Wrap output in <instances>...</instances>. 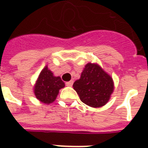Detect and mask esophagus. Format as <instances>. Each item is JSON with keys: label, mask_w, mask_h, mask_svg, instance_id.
Returning a JSON list of instances; mask_svg holds the SVG:
<instances>
[{"label": "esophagus", "mask_w": 148, "mask_h": 148, "mask_svg": "<svg viewBox=\"0 0 148 148\" xmlns=\"http://www.w3.org/2000/svg\"><path fill=\"white\" fill-rule=\"evenodd\" d=\"M73 84V80H70L69 82H66V85L69 86V87H72Z\"/></svg>", "instance_id": "34e87169"}]
</instances>
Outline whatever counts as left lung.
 Returning <instances> with one entry per match:
<instances>
[{
    "instance_id": "obj_1",
    "label": "left lung",
    "mask_w": 148,
    "mask_h": 148,
    "mask_svg": "<svg viewBox=\"0 0 148 148\" xmlns=\"http://www.w3.org/2000/svg\"><path fill=\"white\" fill-rule=\"evenodd\" d=\"M73 88L83 103L92 108H100L109 101L114 91L112 77L96 63H88Z\"/></svg>"
}]
</instances>
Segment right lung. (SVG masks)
I'll return each instance as SVG.
<instances>
[{
	"instance_id": "obj_1",
	"label": "right lung",
	"mask_w": 148,
	"mask_h": 148,
	"mask_svg": "<svg viewBox=\"0 0 148 148\" xmlns=\"http://www.w3.org/2000/svg\"><path fill=\"white\" fill-rule=\"evenodd\" d=\"M64 83L60 76H55L46 65L40 72L33 87V92L36 99L45 104L55 101L60 89L64 88Z\"/></svg>"
}]
</instances>
